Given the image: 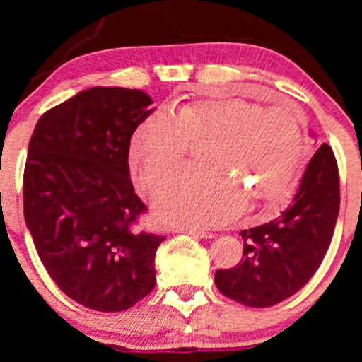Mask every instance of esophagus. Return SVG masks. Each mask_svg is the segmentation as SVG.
Listing matches in <instances>:
<instances>
[{
	"label": "esophagus",
	"instance_id": "34e87169",
	"mask_svg": "<svg viewBox=\"0 0 362 362\" xmlns=\"http://www.w3.org/2000/svg\"><path fill=\"white\" fill-rule=\"evenodd\" d=\"M181 232H185V234H189L192 237H197V239H212V237H214L211 234V232H206V230H201V229H192V227H189V229L185 227V229H181Z\"/></svg>",
	"mask_w": 362,
	"mask_h": 362
}]
</instances>
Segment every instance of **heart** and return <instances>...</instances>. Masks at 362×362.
<instances>
[{
    "mask_svg": "<svg viewBox=\"0 0 362 362\" xmlns=\"http://www.w3.org/2000/svg\"><path fill=\"white\" fill-rule=\"evenodd\" d=\"M204 143V170L182 173L158 199L160 214L176 224H226L255 197L265 211L284 204L305 153L303 123L295 108H265L237 97L191 103L170 117H148L130 140L143 189L160 191L191 146Z\"/></svg>",
    "mask_w": 362,
    "mask_h": 362,
    "instance_id": "heart-1",
    "label": "heart"
}]
</instances>
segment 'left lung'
<instances>
[{"instance_id":"1","label":"left lung","mask_w":362,"mask_h":362,"mask_svg":"<svg viewBox=\"0 0 362 362\" xmlns=\"http://www.w3.org/2000/svg\"><path fill=\"white\" fill-rule=\"evenodd\" d=\"M338 212V163L331 146L323 143L281 216L240 232L242 260L229 270H217L216 286L227 298L252 308H267L290 298L323 262Z\"/></svg>"}]
</instances>
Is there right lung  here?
Masks as SVG:
<instances>
[{
  "mask_svg": "<svg viewBox=\"0 0 362 362\" xmlns=\"http://www.w3.org/2000/svg\"><path fill=\"white\" fill-rule=\"evenodd\" d=\"M151 97L123 87L78 92L39 118L24 168V219L42 265L86 308H132L156 284L165 237L141 230L128 151Z\"/></svg>",
  "mask_w": 362,
  "mask_h": 362,
  "instance_id": "1",
  "label": "right lung"
}]
</instances>
